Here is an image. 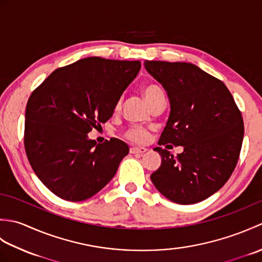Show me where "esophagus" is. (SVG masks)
Instances as JSON below:
<instances>
[{
  "mask_svg": "<svg viewBox=\"0 0 262 262\" xmlns=\"http://www.w3.org/2000/svg\"><path fill=\"white\" fill-rule=\"evenodd\" d=\"M130 153L132 154H143V153H145L146 151H147V148H145V147H135V146H133V147H130Z\"/></svg>",
  "mask_w": 262,
  "mask_h": 262,
  "instance_id": "34e87169",
  "label": "esophagus"
}]
</instances>
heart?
<instances>
[{
	"mask_svg": "<svg viewBox=\"0 0 262 262\" xmlns=\"http://www.w3.org/2000/svg\"><path fill=\"white\" fill-rule=\"evenodd\" d=\"M143 93L145 96L146 100L149 104H153L159 99L164 98V93L159 85L154 84V83H147L143 86ZM120 107V102H117L116 109ZM125 137L128 141L136 144H144L148 141L149 138V132L143 126H133L125 133Z\"/></svg>",
	"mask_w": 262,
	"mask_h": 262,
	"instance_id": "heart-1",
	"label": "heart"
}]
</instances>
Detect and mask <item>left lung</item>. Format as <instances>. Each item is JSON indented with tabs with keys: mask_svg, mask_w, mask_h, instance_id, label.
Here are the masks:
<instances>
[{
	"mask_svg": "<svg viewBox=\"0 0 262 262\" xmlns=\"http://www.w3.org/2000/svg\"><path fill=\"white\" fill-rule=\"evenodd\" d=\"M145 69L165 89L171 113L159 145H182L162 158L151 174L158 190L177 204H196L219 191L240 157L244 125L241 111L223 82L190 63L145 60Z\"/></svg>",
	"mask_w": 262,
	"mask_h": 262,
	"instance_id": "1",
	"label": "left lung"
}]
</instances>
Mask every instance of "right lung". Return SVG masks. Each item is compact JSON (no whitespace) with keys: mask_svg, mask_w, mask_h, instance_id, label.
<instances>
[{"mask_svg":"<svg viewBox=\"0 0 262 262\" xmlns=\"http://www.w3.org/2000/svg\"><path fill=\"white\" fill-rule=\"evenodd\" d=\"M140 70V60L88 57L55 70L31 93L26 154L37 177L59 198L82 202L116 174L129 147L117 138L97 144L88 133L113 116Z\"/></svg>","mask_w":262,"mask_h":262,"instance_id":"1","label":"right lung"}]
</instances>
